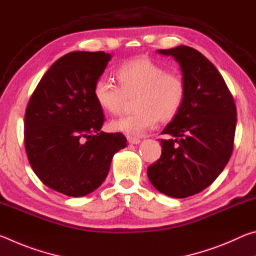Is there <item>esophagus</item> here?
Wrapping results in <instances>:
<instances>
[{"label":"esophagus","mask_w":256,"mask_h":256,"mask_svg":"<svg viewBox=\"0 0 256 256\" xmlns=\"http://www.w3.org/2000/svg\"><path fill=\"white\" fill-rule=\"evenodd\" d=\"M128 142L131 144H138L141 142L140 138H134V136H128Z\"/></svg>","instance_id":"obj_1"}]
</instances>
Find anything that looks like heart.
I'll return each instance as SVG.
<instances>
[{"mask_svg": "<svg viewBox=\"0 0 256 256\" xmlns=\"http://www.w3.org/2000/svg\"><path fill=\"white\" fill-rule=\"evenodd\" d=\"M120 84L100 76L94 86L98 106L110 115L123 110L126 94L138 92L136 112L112 120V131L128 136H141L157 126L159 118L170 120L183 105L186 86L180 74L167 72L162 64L146 56L125 60L116 70Z\"/></svg>", "mask_w": 256, "mask_h": 256, "instance_id": "b5f03b06", "label": "heart"}]
</instances>
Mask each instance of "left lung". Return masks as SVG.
Returning a JSON list of instances; mask_svg holds the SVG:
<instances>
[{"label": "left lung", "mask_w": 256, "mask_h": 256, "mask_svg": "<svg viewBox=\"0 0 256 256\" xmlns=\"http://www.w3.org/2000/svg\"><path fill=\"white\" fill-rule=\"evenodd\" d=\"M180 66L183 105L162 131V157L146 170L160 193L183 198L201 192L224 170L234 148L237 112L224 78L200 52L188 46L158 50Z\"/></svg>", "instance_id": "8db88e82"}]
</instances>
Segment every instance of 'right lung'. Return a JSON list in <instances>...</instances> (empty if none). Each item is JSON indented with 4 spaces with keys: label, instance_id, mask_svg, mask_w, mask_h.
<instances>
[{
    "label": "right lung",
    "instance_id": "right-lung-1",
    "mask_svg": "<svg viewBox=\"0 0 256 256\" xmlns=\"http://www.w3.org/2000/svg\"><path fill=\"white\" fill-rule=\"evenodd\" d=\"M110 54L72 52L42 78L24 114V146L34 174L50 188L79 198L105 180L118 151L126 146L122 133L100 131L102 110L94 86Z\"/></svg>",
    "mask_w": 256,
    "mask_h": 256
}]
</instances>
